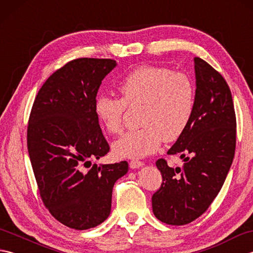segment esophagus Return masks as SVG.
Here are the masks:
<instances>
[{
    "label": "esophagus",
    "mask_w": 253,
    "mask_h": 253,
    "mask_svg": "<svg viewBox=\"0 0 253 253\" xmlns=\"http://www.w3.org/2000/svg\"><path fill=\"white\" fill-rule=\"evenodd\" d=\"M142 165H143V162H141V161H138V160H131L129 162L130 169H139V168H141Z\"/></svg>",
    "instance_id": "esophagus-1"
}]
</instances>
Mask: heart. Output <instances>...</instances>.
I'll return each mask as SVG.
<instances>
[{
    "mask_svg": "<svg viewBox=\"0 0 253 253\" xmlns=\"http://www.w3.org/2000/svg\"><path fill=\"white\" fill-rule=\"evenodd\" d=\"M118 90L122 98L101 94L94 101V113L110 133L123 129L127 105H142L140 129L129 130L113 143L121 158L140 159L154 153L163 139H178L190 122L195 105V84L182 72L161 66H140L126 75Z\"/></svg>",
    "mask_w": 253,
    "mask_h": 253,
    "instance_id": "heart-1",
    "label": "heart"
}]
</instances>
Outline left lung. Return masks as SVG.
<instances>
[{
    "mask_svg": "<svg viewBox=\"0 0 253 253\" xmlns=\"http://www.w3.org/2000/svg\"><path fill=\"white\" fill-rule=\"evenodd\" d=\"M196 96L185 131L168 154L184 159L182 168L155 164L163 182L152 196L155 217L169 225H186L201 216L224 184L236 148V114L226 80L210 64L195 57Z\"/></svg>",
    "mask_w": 253,
    "mask_h": 253,
    "instance_id": "1",
    "label": "left lung"
}]
</instances>
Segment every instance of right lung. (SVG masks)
Returning <instances> with one entry per match:
<instances>
[{
	"label": "right lung",
	"mask_w": 253,
	"mask_h": 253,
	"mask_svg": "<svg viewBox=\"0 0 253 253\" xmlns=\"http://www.w3.org/2000/svg\"><path fill=\"white\" fill-rule=\"evenodd\" d=\"M115 66L111 58L68 62L46 79L32 104L27 147L38 189L52 216L69 228L103 223L111 213L115 181L128 171L126 161L91 166V160L110 151L94 101Z\"/></svg>",
	"instance_id": "1"
}]
</instances>
